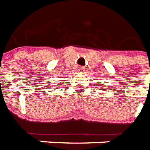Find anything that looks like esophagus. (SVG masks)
<instances>
[{"label":"esophagus","mask_w":150,"mask_h":150,"mask_svg":"<svg viewBox=\"0 0 150 150\" xmlns=\"http://www.w3.org/2000/svg\"><path fill=\"white\" fill-rule=\"evenodd\" d=\"M84 71H85V68L83 66L79 67V69H78V72L79 73H83Z\"/></svg>","instance_id":"esophagus-1"}]
</instances>
